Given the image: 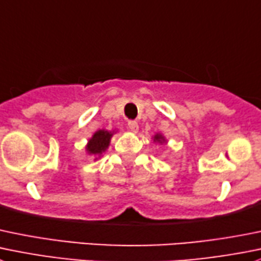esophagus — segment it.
I'll use <instances>...</instances> for the list:
<instances>
[{
    "instance_id": "1",
    "label": "esophagus",
    "mask_w": 261,
    "mask_h": 261,
    "mask_svg": "<svg viewBox=\"0 0 261 261\" xmlns=\"http://www.w3.org/2000/svg\"><path fill=\"white\" fill-rule=\"evenodd\" d=\"M127 126H128V128L133 131V133H138V131H139V125H138V122H136V121H128Z\"/></svg>"
}]
</instances>
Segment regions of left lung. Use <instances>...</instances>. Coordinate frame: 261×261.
I'll use <instances>...</instances> for the list:
<instances>
[{
	"label": "left lung",
	"mask_w": 261,
	"mask_h": 261,
	"mask_svg": "<svg viewBox=\"0 0 261 261\" xmlns=\"http://www.w3.org/2000/svg\"><path fill=\"white\" fill-rule=\"evenodd\" d=\"M154 141L155 143H159V144H163L164 141H166V139H164L163 135H161V134H156V135H154Z\"/></svg>",
	"instance_id": "1"
}]
</instances>
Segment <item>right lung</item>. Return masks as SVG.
<instances>
[{"label": "right lung", "mask_w": 261, "mask_h": 261, "mask_svg": "<svg viewBox=\"0 0 261 261\" xmlns=\"http://www.w3.org/2000/svg\"><path fill=\"white\" fill-rule=\"evenodd\" d=\"M112 135V131L107 130H98L97 133H94V135L88 141L87 148H85L88 154H90V155H100L103 151L107 150Z\"/></svg>", "instance_id": "add662e5"}]
</instances>
